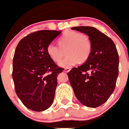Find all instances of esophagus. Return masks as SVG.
<instances>
[{"label":"esophagus","instance_id":"obj_1","mask_svg":"<svg viewBox=\"0 0 129 129\" xmlns=\"http://www.w3.org/2000/svg\"><path fill=\"white\" fill-rule=\"evenodd\" d=\"M70 70H71L70 69L66 68V69H64V73H68V72H69Z\"/></svg>","mask_w":129,"mask_h":129}]
</instances>
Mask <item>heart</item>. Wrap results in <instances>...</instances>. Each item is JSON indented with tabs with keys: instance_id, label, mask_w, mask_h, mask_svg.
<instances>
[{
	"instance_id": "1",
	"label": "heart",
	"mask_w": 129,
	"mask_h": 129,
	"mask_svg": "<svg viewBox=\"0 0 129 129\" xmlns=\"http://www.w3.org/2000/svg\"><path fill=\"white\" fill-rule=\"evenodd\" d=\"M58 45L50 43L47 47L48 56L55 62H58L64 55L67 57L59 63L62 68H69L76 65L79 61L84 62L89 58L92 52V42L87 35L70 30L63 34L58 39Z\"/></svg>"
}]
</instances>
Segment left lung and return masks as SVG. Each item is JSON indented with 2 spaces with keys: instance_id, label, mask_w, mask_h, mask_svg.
I'll return each instance as SVG.
<instances>
[{
  "instance_id": "obj_1",
  "label": "left lung",
  "mask_w": 129,
  "mask_h": 129,
  "mask_svg": "<svg viewBox=\"0 0 129 129\" xmlns=\"http://www.w3.org/2000/svg\"><path fill=\"white\" fill-rule=\"evenodd\" d=\"M86 34L92 42V52L85 63L67 73L70 83L79 101L90 108L102 105L116 86L119 58L111 38L92 26L72 28Z\"/></svg>"
}]
</instances>
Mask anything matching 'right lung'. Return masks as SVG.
Listing matches in <instances>:
<instances>
[{
  "label": "right lung",
  "instance_id": "add662e5",
  "mask_svg": "<svg viewBox=\"0 0 129 129\" xmlns=\"http://www.w3.org/2000/svg\"><path fill=\"white\" fill-rule=\"evenodd\" d=\"M61 31L42 30L24 37L17 45L12 61V79L16 94L32 111L51 106L57 86L59 67L47 52V47Z\"/></svg>",
  "mask_w": 129,
  "mask_h": 129
}]
</instances>
